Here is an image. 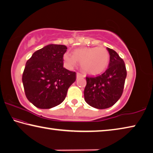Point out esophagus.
<instances>
[{
  "mask_svg": "<svg viewBox=\"0 0 153 153\" xmlns=\"http://www.w3.org/2000/svg\"><path fill=\"white\" fill-rule=\"evenodd\" d=\"M85 76L83 74H82L81 73H80V72H77L76 73V78L77 79H80V78H82V77H84Z\"/></svg>",
  "mask_w": 153,
  "mask_h": 153,
  "instance_id": "34e87169",
  "label": "esophagus"
}]
</instances>
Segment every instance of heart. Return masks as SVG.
<instances>
[{
    "instance_id": "obj_1",
    "label": "heart",
    "mask_w": 153,
    "mask_h": 153,
    "mask_svg": "<svg viewBox=\"0 0 153 153\" xmlns=\"http://www.w3.org/2000/svg\"><path fill=\"white\" fill-rule=\"evenodd\" d=\"M64 61L68 68H72L77 61L81 62L82 71L91 74H99L105 71L109 61V54L103 47L82 48L74 51L73 55L66 53Z\"/></svg>"
}]
</instances>
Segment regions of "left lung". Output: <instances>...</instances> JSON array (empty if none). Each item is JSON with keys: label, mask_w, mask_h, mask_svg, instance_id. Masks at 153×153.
Wrapping results in <instances>:
<instances>
[{"label": "left lung", "mask_w": 153, "mask_h": 153, "mask_svg": "<svg viewBox=\"0 0 153 153\" xmlns=\"http://www.w3.org/2000/svg\"><path fill=\"white\" fill-rule=\"evenodd\" d=\"M109 66L106 71L96 76H86L85 100L97 109H106L114 105L124 91L127 71L123 59L116 51L108 48Z\"/></svg>", "instance_id": "left-lung-1"}]
</instances>
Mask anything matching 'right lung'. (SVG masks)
<instances>
[{
	"label": "right lung",
	"instance_id": "obj_1",
	"mask_svg": "<svg viewBox=\"0 0 153 153\" xmlns=\"http://www.w3.org/2000/svg\"><path fill=\"white\" fill-rule=\"evenodd\" d=\"M64 45L50 44L35 52L27 61L22 81L26 97L36 107L50 109L65 99L76 72L64 68Z\"/></svg>",
	"mask_w": 153,
	"mask_h": 153
}]
</instances>
